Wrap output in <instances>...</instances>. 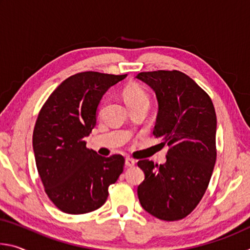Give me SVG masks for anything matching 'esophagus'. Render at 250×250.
Listing matches in <instances>:
<instances>
[{
  "mask_svg": "<svg viewBox=\"0 0 250 250\" xmlns=\"http://www.w3.org/2000/svg\"><path fill=\"white\" fill-rule=\"evenodd\" d=\"M135 162L132 160V159H125V167H134Z\"/></svg>",
  "mask_w": 250,
  "mask_h": 250,
  "instance_id": "34e87169",
  "label": "esophagus"
}]
</instances>
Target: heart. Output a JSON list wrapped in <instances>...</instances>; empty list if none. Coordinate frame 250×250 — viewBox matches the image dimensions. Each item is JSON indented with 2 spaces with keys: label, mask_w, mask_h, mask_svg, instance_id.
<instances>
[{
  "label": "heart",
  "mask_w": 250,
  "mask_h": 250,
  "mask_svg": "<svg viewBox=\"0 0 250 250\" xmlns=\"http://www.w3.org/2000/svg\"><path fill=\"white\" fill-rule=\"evenodd\" d=\"M124 99L126 105L130 109L137 107H147L149 108L151 103V97L145 88L139 86V84H130L125 87L124 92Z\"/></svg>",
  "instance_id": "1"
}]
</instances>
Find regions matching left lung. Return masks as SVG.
<instances>
[{
  "mask_svg": "<svg viewBox=\"0 0 250 250\" xmlns=\"http://www.w3.org/2000/svg\"><path fill=\"white\" fill-rule=\"evenodd\" d=\"M155 91L159 113L153 135L168 146L167 163L140 160L145 181L138 197L147 213L167 222L194 210L208 188L216 162V113L210 97L179 70L137 75Z\"/></svg>",
  "mask_w": 250,
  "mask_h": 250,
  "instance_id": "8db88e82",
  "label": "left lung"
}]
</instances>
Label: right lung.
I'll return each mask as SVG.
<instances>
[{"instance_id": "right-lung-1", "label": "right lung", "mask_w": 250, "mask_h": 250, "mask_svg": "<svg viewBox=\"0 0 250 250\" xmlns=\"http://www.w3.org/2000/svg\"><path fill=\"white\" fill-rule=\"evenodd\" d=\"M126 75L83 71L65 79L42 107L33 132L36 167L45 193L58 209L86 214L98 209L108 188L124 172L125 158H104L84 138L97 121V108L110 87Z\"/></svg>"}]
</instances>
